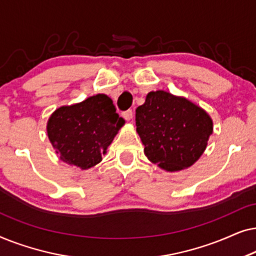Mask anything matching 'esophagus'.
<instances>
[{
    "instance_id": "1",
    "label": "esophagus",
    "mask_w": 256,
    "mask_h": 256,
    "mask_svg": "<svg viewBox=\"0 0 256 256\" xmlns=\"http://www.w3.org/2000/svg\"><path fill=\"white\" fill-rule=\"evenodd\" d=\"M122 116H124L126 120L127 121H130L132 118V110H126L124 114H122Z\"/></svg>"
}]
</instances>
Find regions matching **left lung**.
Segmentation results:
<instances>
[{
    "instance_id": "1",
    "label": "left lung",
    "mask_w": 256,
    "mask_h": 256,
    "mask_svg": "<svg viewBox=\"0 0 256 256\" xmlns=\"http://www.w3.org/2000/svg\"><path fill=\"white\" fill-rule=\"evenodd\" d=\"M135 121L144 155L168 172L194 166L213 132L208 112L162 90L146 94L144 104L136 108Z\"/></svg>"
}]
</instances>
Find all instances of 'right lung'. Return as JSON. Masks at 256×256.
I'll return each mask as SVG.
<instances>
[{
  "mask_svg": "<svg viewBox=\"0 0 256 256\" xmlns=\"http://www.w3.org/2000/svg\"><path fill=\"white\" fill-rule=\"evenodd\" d=\"M106 94L62 106L48 118V138L62 162L82 170L96 166L124 126Z\"/></svg>",
  "mask_w": 256,
  "mask_h": 256,
  "instance_id": "right-lung-1",
  "label": "right lung"
}]
</instances>
